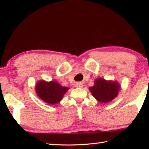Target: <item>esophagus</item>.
I'll list each match as a JSON object with an SVG mask.
<instances>
[{
    "label": "esophagus",
    "instance_id": "obj_1",
    "mask_svg": "<svg viewBox=\"0 0 149 149\" xmlns=\"http://www.w3.org/2000/svg\"><path fill=\"white\" fill-rule=\"evenodd\" d=\"M83 86L84 85L82 83H77L75 84V86L78 87V88H82V87H83Z\"/></svg>",
    "mask_w": 149,
    "mask_h": 149
}]
</instances>
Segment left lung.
Returning <instances> with one entry per match:
<instances>
[{"instance_id": "1", "label": "left lung", "mask_w": 149, "mask_h": 149, "mask_svg": "<svg viewBox=\"0 0 149 149\" xmlns=\"http://www.w3.org/2000/svg\"><path fill=\"white\" fill-rule=\"evenodd\" d=\"M119 89L120 86L117 83L99 78L95 82L94 86L90 88V91L98 101L106 103L115 99Z\"/></svg>"}]
</instances>
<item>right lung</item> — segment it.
<instances>
[{
	"mask_svg": "<svg viewBox=\"0 0 149 149\" xmlns=\"http://www.w3.org/2000/svg\"><path fill=\"white\" fill-rule=\"evenodd\" d=\"M67 87H63L55 81L49 83L39 81L36 86L38 95L44 102L50 104L58 103L61 100L63 95L68 91Z\"/></svg>",
	"mask_w": 149,
	"mask_h": 149,
	"instance_id": "obj_1",
	"label": "right lung"
}]
</instances>
